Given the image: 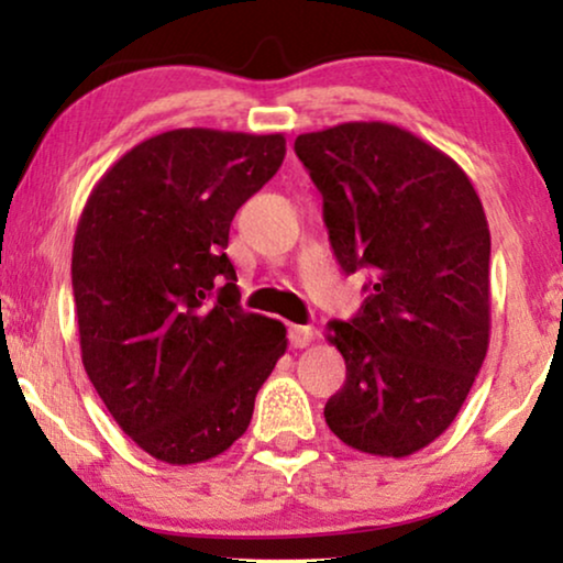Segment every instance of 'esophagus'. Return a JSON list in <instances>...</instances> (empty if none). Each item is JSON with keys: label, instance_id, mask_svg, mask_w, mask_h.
<instances>
[{"label": "esophagus", "instance_id": "esophagus-1", "mask_svg": "<svg viewBox=\"0 0 563 563\" xmlns=\"http://www.w3.org/2000/svg\"><path fill=\"white\" fill-rule=\"evenodd\" d=\"M314 341V328L310 325H291L289 328V343L295 349H307Z\"/></svg>", "mask_w": 563, "mask_h": 563}]
</instances>
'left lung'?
Segmentation results:
<instances>
[{"instance_id":"8db88e82","label":"left lung","mask_w":563,"mask_h":563,"mask_svg":"<svg viewBox=\"0 0 563 563\" xmlns=\"http://www.w3.org/2000/svg\"><path fill=\"white\" fill-rule=\"evenodd\" d=\"M322 195L345 274L368 297L330 322L345 384L325 422L345 445L402 459L456 418L489 345V225L456 161L389 122H343L295 141Z\"/></svg>"}]
</instances>
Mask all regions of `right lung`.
Here are the masks:
<instances>
[{"instance_id":"obj_1","label":"right lung","mask_w":563,"mask_h":563,"mask_svg":"<svg viewBox=\"0 0 563 563\" xmlns=\"http://www.w3.org/2000/svg\"><path fill=\"white\" fill-rule=\"evenodd\" d=\"M284 153L282 133L168 130L130 148L84 205L71 256L84 368L164 464L228 451L287 351L279 320L238 305L225 253L235 212Z\"/></svg>"}]
</instances>
